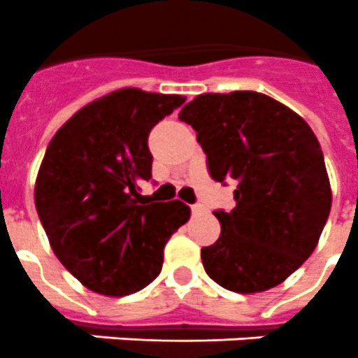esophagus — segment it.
I'll return each instance as SVG.
<instances>
[{
	"label": "esophagus",
	"mask_w": 358,
	"mask_h": 358,
	"mask_svg": "<svg viewBox=\"0 0 358 358\" xmlns=\"http://www.w3.org/2000/svg\"><path fill=\"white\" fill-rule=\"evenodd\" d=\"M191 211H193L194 216H198V215H202V213L206 211V207H203L202 203H194V206H191Z\"/></svg>",
	"instance_id": "34e87169"
}]
</instances>
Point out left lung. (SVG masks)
Returning <instances> with one entry per match:
<instances>
[{"instance_id":"left-lung-1","label":"left lung","mask_w":358,"mask_h":358,"mask_svg":"<svg viewBox=\"0 0 358 358\" xmlns=\"http://www.w3.org/2000/svg\"><path fill=\"white\" fill-rule=\"evenodd\" d=\"M178 118L196 131L216 182L235 180L236 206L215 211L220 238L203 269L242 295L271 289L313 253L331 209L317 136L304 118L262 92H206Z\"/></svg>"}]
</instances>
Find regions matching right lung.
<instances>
[{
    "mask_svg": "<svg viewBox=\"0 0 358 358\" xmlns=\"http://www.w3.org/2000/svg\"><path fill=\"white\" fill-rule=\"evenodd\" d=\"M184 101L118 89L71 116L45 151L36 211L54 255L94 293L123 296L149 286L167 240L191 216L180 200L145 203L140 194V182L151 180L147 136Z\"/></svg>",
    "mask_w": 358,
    "mask_h": 358,
    "instance_id": "add662e5",
    "label": "right lung"
}]
</instances>
